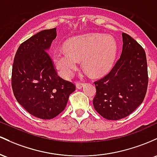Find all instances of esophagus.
Wrapping results in <instances>:
<instances>
[{"label":"esophagus","mask_w":157,"mask_h":157,"mask_svg":"<svg viewBox=\"0 0 157 157\" xmlns=\"http://www.w3.org/2000/svg\"><path fill=\"white\" fill-rule=\"evenodd\" d=\"M84 86V83H82V82H76V87L78 88V89H82Z\"/></svg>","instance_id":"1"}]
</instances>
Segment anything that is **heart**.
I'll return each instance as SVG.
<instances>
[{
	"label": "heart",
	"mask_w": 157,
	"mask_h": 157,
	"mask_svg": "<svg viewBox=\"0 0 157 157\" xmlns=\"http://www.w3.org/2000/svg\"><path fill=\"white\" fill-rule=\"evenodd\" d=\"M64 50H56L52 56L54 65L61 76L70 78L77 68V61L82 60L84 71L98 77L111 68L117 57L118 46L110 36L88 34L68 40Z\"/></svg>",
	"instance_id": "obj_1"
}]
</instances>
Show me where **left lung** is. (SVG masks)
I'll use <instances>...</instances> for the list:
<instances>
[{
    "instance_id": "left-lung-1",
    "label": "left lung",
    "mask_w": 157,
    "mask_h": 157,
    "mask_svg": "<svg viewBox=\"0 0 157 157\" xmlns=\"http://www.w3.org/2000/svg\"><path fill=\"white\" fill-rule=\"evenodd\" d=\"M122 40L120 59L110 73L94 82L93 106L109 120H119L134 111L143 101L148 84L144 49L126 33H122Z\"/></svg>"
}]
</instances>
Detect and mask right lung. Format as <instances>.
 Masks as SVG:
<instances>
[{
    "label": "right lung",
    "mask_w": 157,
    "mask_h": 157,
    "mask_svg": "<svg viewBox=\"0 0 157 157\" xmlns=\"http://www.w3.org/2000/svg\"><path fill=\"white\" fill-rule=\"evenodd\" d=\"M56 28L36 33L19 46L12 71L14 96L31 115L51 119L64 110L74 84L58 75L47 52Z\"/></svg>",
    "instance_id": "right-lung-1"
}]
</instances>
